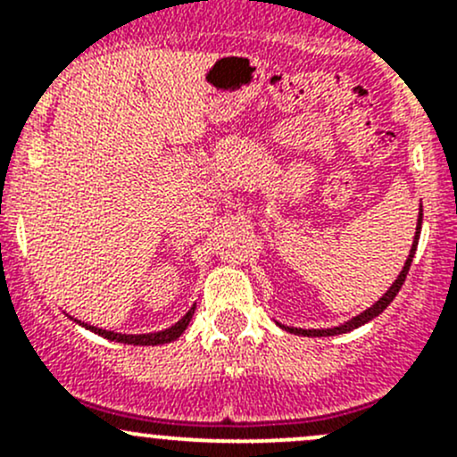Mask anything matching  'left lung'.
I'll return each mask as SVG.
<instances>
[{
	"mask_svg": "<svg viewBox=\"0 0 457 457\" xmlns=\"http://www.w3.org/2000/svg\"><path fill=\"white\" fill-rule=\"evenodd\" d=\"M420 207H422V205H420ZM420 229H422V220L418 219V225H416V237H413L411 252H409V258H407V262H404L403 271H400V274H398V278H395V283L391 285V287L386 289L385 294H382L380 301L373 303V305L370 307V310H365V312H362V314L353 316L352 320H347V322H345V325L331 327V329H301V327H285V325H280V322H278V325L283 327V329H287L289 334H296V336H314V338H322V336H338V334H347V331L356 329V327H361V325H365V322H370L371 318H376L378 314H382V312H385L386 307H389V303L394 301V298H395V294L400 292V287H403V285H404V278H407V274H409V267H411L413 254H416V250H418V238H420Z\"/></svg>",
	"mask_w": 457,
	"mask_h": 457,
	"instance_id": "left-lung-1",
	"label": "left lung"
}]
</instances>
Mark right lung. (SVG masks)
<instances>
[{
  "label": "right lung",
  "mask_w": 457,
  "mask_h": 457,
  "mask_svg": "<svg viewBox=\"0 0 457 457\" xmlns=\"http://www.w3.org/2000/svg\"><path fill=\"white\" fill-rule=\"evenodd\" d=\"M195 310H196V305L192 307V310L187 312V314L183 316L181 320L174 322L172 327H168V329H163V331H154V334H117V331H108V329H99V327L86 325V322L75 320V318H72V320L79 322V325H81V327H86V329L95 331V334L104 336V338L114 340V343H123V345H141V347H143V345H152V347H154V345H165V343H172V340H177L179 336H181L183 331L187 329V325H190L192 316H195Z\"/></svg>",
  "instance_id": "obj_1"
}]
</instances>
